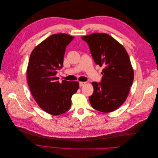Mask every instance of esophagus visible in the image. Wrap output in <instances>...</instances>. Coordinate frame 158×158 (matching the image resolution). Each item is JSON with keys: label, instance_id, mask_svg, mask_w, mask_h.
Returning a JSON list of instances; mask_svg holds the SVG:
<instances>
[{"label": "esophagus", "instance_id": "1", "mask_svg": "<svg viewBox=\"0 0 158 158\" xmlns=\"http://www.w3.org/2000/svg\"><path fill=\"white\" fill-rule=\"evenodd\" d=\"M85 84V82H79V85H80V87L83 86V85H84Z\"/></svg>", "mask_w": 158, "mask_h": 158}]
</instances>
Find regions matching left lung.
<instances>
[{
    "instance_id": "left-lung-1",
    "label": "left lung",
    "mask_w": 158,
    "mask_h": 158,
    "mask_svg": "<svg viewBox=\"0 0 158 158\" xmlns=\"http://www.w3.org/2000/svg\"><path fill=\"white\" fill-rule=\"evenodd\" d=\"M87 43L96 64L103 66L101 82H93L91 106L99 111L112 112L126 100L133 82L134 71L123 46L104 33L81 37Z\"/></svg>"
}]
</instances>
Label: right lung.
<instances>
[{
	"label": "right lung",
	"mask_w": 158,
	"mask_h": 158,
	"mask_svg": "<svg viewBox=\"0 0 158 158\" xmlns=\"http://www.w3.org/2000/svg\"><path fill=\"white\" fill-rule=\"evenodd\" d=\"M74 37L66 33L53 34L31 52L27 69L31 93L45 111L59 115L69 111L71 98L79 88L78 82L63 80L56 75L63 68L66 47Z\"/></svg>",
	"instance_id": "obj_1"
}]
</instances>
